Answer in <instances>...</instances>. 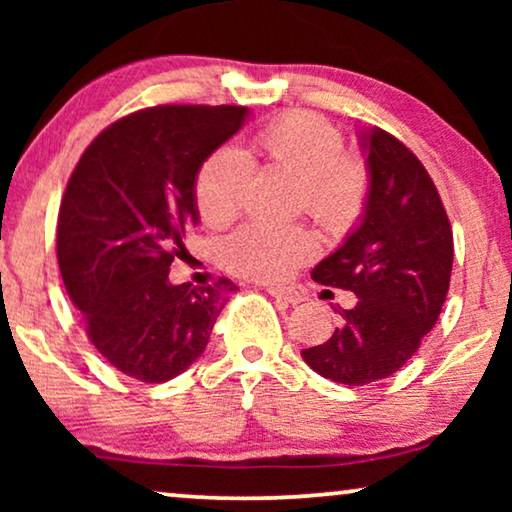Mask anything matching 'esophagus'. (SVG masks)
Listing matches in <instances>:
<instances>
[{
    "instance_id": "34e87169",
    "label": "esophagus",
    "mask_w": 512,
    "mask_h": 512,
    "mask_svg": "<svg viewBox=\"0 0 512 512\" xmlns=\"http://www.w3.org/2000/svg\"><path fill=\"white\" fill-rule=\"evenodd\" d=\"M268 293L272 298L284 300V303H289V305H298L305 300L303 293H300L298 289H293V286H270Z\"/></svg>"
}]
</instances>
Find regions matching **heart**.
<instances>
[{
  "instance_id": "1",
  "label": "heart",
  "mask_w": 512,
  "mask_h": 512,
  "mask_svg": "<svg viewBox=\"0 0 512 512\" xmlns=\"http://www.w3.org/2000/svg\"><path fill=\"white\" fill-rule=\"evenodd\" d=\"M265 163L303 184L307 214L328 233L340 235L359 221L368 200V170L359 158L342 153V135L317 114L296 111L268 125L256 137ZM254 165L235 146L214 151L200 167L195 202L202 221L226 226L242 212ZM317 254V240L307 228H279L249 223L223 242L228 268L261 282H282L298 265Z\"/></svg>"
}]
</instances>
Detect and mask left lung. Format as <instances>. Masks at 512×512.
Here are the masks:
<instances>
[{"label":"left lung","mask_w":512,"mask_h":512,"mask_svg":"<svg viewBox=\"0 0 512 512\" xmlns=\"http://www.w3.org/2000/svg\"><path fill=\"white\" fill-rule=\"evenodd\" d=\"M368 200L359 223L312 279L352 291L342 326L303 361L326 380L361 387L394 375L436 326L452 275V228L429 172L405 144L363 128Z\"/></svg>","instance_id":"obj_1"}]
</instances>
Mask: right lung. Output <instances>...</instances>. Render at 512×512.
<instances>
[{"label": "right lung", "instance_id": "right-lung-1", "mask_svg": "<svg viewBox=\"0 0 512 512\" xmlns=\"http://www.w3.org/2000/svg\"><path fill=\"white\" fill-rule=\"evenodd\" d=\"M247 107L165 104L135 111L93 139L58 214L62 282L97 352L123 375L160 384L205 352L228 298L172 284L170 265L200 223L195 181L247 123Z\"/></svg>", "mask_w": 512, "mask_h": 512}]
</instances>
